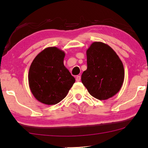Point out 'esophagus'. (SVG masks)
Returning a JSON list of instances; mask_svg holds the SVG:
<instances>
[{"label":"esophagus","instance_id":"34e87169","mask_svg":"<svg viewBox=\"0 0 148 148\" xmlns=\"http://www.w3.org/2000/svg\"><path fill=\"white\" fill-rule=\"evenodd\" d=\"M76 81H80L81 76H77L76 77Z\"/></svg>","mask_w":148,"mask_h":148}]
</instances>
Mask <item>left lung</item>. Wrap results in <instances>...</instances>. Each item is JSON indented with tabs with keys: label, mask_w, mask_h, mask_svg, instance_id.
Masks as SVG:
<instances>
[{
	"label": "left lung",
	"mask_w": 148,
	"mask_h": 148,
	"mask_svg": "<svg viewBox=\"0 0 148 148\" xmlns=\"http://www.w3.org/2000/svg\"><path fill=\"white\" fill-rule=\"evenodd\" d=\"M87 69L81 81L91 95L104 100L119 92L125 77L123 65L111 47L94 42L86 50Z\"/></svg>",
	"instance_id": "left-lung-1"
}]
</instances>
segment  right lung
Listing matches in <instances>:
<instances>
[{
	"instance_id": "right-lung-1",
	"label": "right lung",
	"mask_w": 148,
	"mask_h": 148,
	"mask_svg": "<svg viewBox=\"0 0 148 148\" xmlns=\"http://www.w3.org/2000/svg\"><path fill=\"white\" fill-rule=\"evenodd\" d=\"M65 53L48 47L37 55L30 67L29 84L34 97L46 105H55L67 96L75 78L65 67Z\"/></svg>"
}]
</instances>
